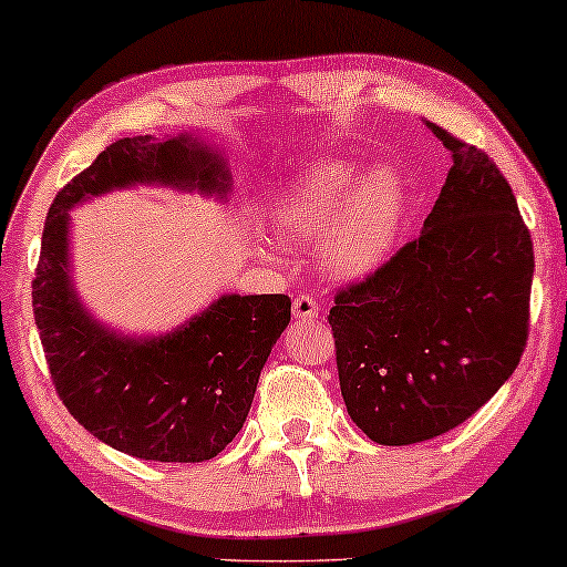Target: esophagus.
<instances>
[{"instance_id": "1", "label": "esophagus", "mask_w": 567, "mask_h": 567, "mask_svg": "<svg viewBox=\"0 0 567 567\" xmlns=\"http://www.w3.org/2000/svg\"><path fill=\"white\" fill-rule=\"evenodd\" d=\"M317 315H320V309H317V301L309 297V293H299V297L293 299V317H297V320H315Z\"/></svg>"}]
</instances>
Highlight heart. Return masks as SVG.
<instances>
[{
  "label": "heart",
  "instance_id": "1",
  "mask_svg": "<svg viewBox=\"0 0 567 567\" xmlns=\"http://www.w3.org/2000/svg\"><path fill=\"white\" fill-rule=\"evenodd\" d=\"M402 185L386 167L361 177L353 162L330 159L301 175L276 206L284 243L317 245L338 276H363L386 258L398 237Z\"/></svg>",
  "mask_w": 567,
  "mask_h": 567
}]
</instances>
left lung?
Returning a JSON list of instances; mask_svg holds the SVG:
<instances>
[{
	"label": "left lung",
	"mask_w": 567,
	"mask_h": 567,
	"mask_svg": "<svg viewBox=\"0 0 567 567\" xmlns=\"http://www.w3.org/2000/svg\"><path fill=\"white\" fill-rule=\"evenodd\" d=\"M429 128L452 167L423 231L338 289L328 315L348 415L384 446L475 415L529 338L534 250L514 190L483 150Z\"/></svg>",
	"instance_id": "8db88e82"
}]
</instances>
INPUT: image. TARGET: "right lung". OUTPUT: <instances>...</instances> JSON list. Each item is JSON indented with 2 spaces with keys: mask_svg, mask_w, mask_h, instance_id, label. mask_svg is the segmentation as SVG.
Returning <instances> with one entry per match:
<instances>
[{
  "mask_svg": "<svg viewBox=\"0 0 567 567\" xmlns=\"http://www.w3.org/2000/svg\"><path fill=\"white\" fill-rule=\"evenodd\" d=\"M224 162L196 138H118L74 175L45 216L33 312L56 386L74 421L123 454L206 462L250 413L262 363L291 320L286 293L221 297L173 336L126 340L84 312L69 281V208L131 183L227 190Z\"/></svg>",
  "mask_w": 567,
  "mask_h": 567,
  "instance_id": "add662e5",
  "label": "right lung"
}]
</instances>
